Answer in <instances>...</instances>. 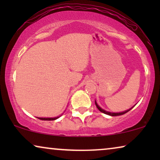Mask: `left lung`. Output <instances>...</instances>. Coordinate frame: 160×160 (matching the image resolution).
<instances>
[{
	"instance_id": "1",
	"label": "left lung",
	"mask_w": 160,
	"mask_h": 160,
	"mask_svg": "<svg viewBox=\"0 0 160 160\" xmlns=\"http://www.w3.org/2000/svg\"><path fill=\"white\" fill-rule=\"evenodd\" d=\"M95 105H96V106H97V108H98V110H99L100 111H101L102 113H106V114H107V115H109V116H112V117H116V116L123 115V114H124V113H126L127 112H128L129 111H130L131 109H132V108H131L130 109H129V110H127V111H123V112H119V113H111V112H108V111H105V110H103V109H102L101 108H100V107L98 105L97 102H96V100H95Z\"/></svg>"
}]
</instances>
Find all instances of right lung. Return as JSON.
Masks as SVG:
<instances>
[{
    "label": "right lung",
    "instance_id": "right-lung-1",
    "mask_svg": "<svg viewBox=\"0 0 160 160\" xmlns=\"http://www.w3.org/2000/svg\"><path fill=\"white\" fill-rule=\"evenodd\" d=\"M60 117H54V118H41V117H38V119H41V120H46V121H52V120H55Z\"/></svg>",
    "mask_w": 160,
    "mask_h": 160
}]
</instances>
